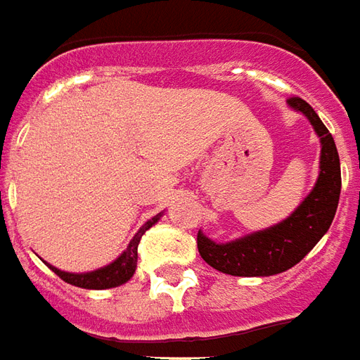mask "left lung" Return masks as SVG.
Returning a JSON list of instances; mask_svg holds the SVG:
<instances>
[{"instance_id":"left-lung-1","label":"left lung","mask_w":360,"mask_h":360,"mask_svg":"<svg viewBox=\"0 0 360 360\" xmlns=\"http://www.w3.org/2000/svg\"><path fill=\"white\" fill-rule=\"evenodd\" d=\"M288 105L302 112L320 136L318 181L292 214L271 228L226 243H216L198 232L197 245L200 257L220 273L233 276H271L285 273L310 253L333 222L341 193V165L333 136L304 99L290 97Z\"/></svg>"}]
</instances>
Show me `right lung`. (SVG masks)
Listing matches in <instances>:
<instances>
[{
	"instance_id": "right-lung-1",
	"label": "right lung",
	"mask_w": 360,
	"mask_h": 360,
	"mask_svg": "<svg viewBox=\"0 0 360 360\" xmlns=\"http://www.w3.org/2000/svg\"><path fill=\"white\" fill-rule=\"evenodd\" d=\"M163 212H160L158 216H154L152 220L140 228L136 232V236L130 240L128 248L119 257L115 259L112 263L105 265V267L97 269V271H89V273H66V271H60L54 265H49L54 273H56L62 281H66L70 285L79 286V288H91V290H103V288H115V286L124 285L127 281L132 278L134 271H136V263H138V243L142 240V236L146 233V230H150L160 218H162Z\"/></svg>"
}]
</instances>
